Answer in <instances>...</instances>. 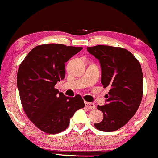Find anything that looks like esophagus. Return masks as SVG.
I'll list each match as a JSON object with an SVG mask.
<instances>
[{
  "mask_svg": "<svg viewBox=\"0 0 158 158\" xmlns=\"http://www.w3.org/2000/svg\"><path fill=\"white\" fill-rule=\"evenodd\" d=\"M85 106L86 108H88V109H96V106H95L94 103H89V102H85Z\"/></svg>",
  "mask_w": 158,
  "mask_h": 158,
  "instance_id": "esophagus-1",
  "label": "esophagus"
}]
</instances>
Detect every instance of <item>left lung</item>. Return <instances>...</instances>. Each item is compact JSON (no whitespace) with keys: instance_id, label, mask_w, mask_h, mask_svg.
Segmentation results:
<instances>
[{"instance_id":"8db88e82","label":"left lung","mask_w":158,"mask_h":158,"mask_svg":"<svg viewBox=\"0 0 158 158\" xmlns=\"http://www.w3.org/2000/svg\"><path fill=\"white\" fill-rule=\"evenodd\" d=\"M99 60L101 83L109 87L106 104L98 105L103 112L102 122L95 124L97 129L114 131L124 127L137 112L143 94V74L138 60L126 49L108 45L87 47Z\"/></svg>"}]
</instances>
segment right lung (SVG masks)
<instances>
[{"instance_id": "add662e5", "label": "right lung", "mask_w": 158, "mask_h": 158, "mask_svg": "<svg viewBox=\"0 0 158 158\" xmlns=\"http://www.w3.org/2000/svg\"><path fill=\"white\" fill-rule=\"evenodd\" d=\"M83 47L38 45L19 65L17 86L23 111L41 131L57 134L68 128L75 111L85 106L80 95L68 97L55 88L64 78V63Z\"/></svg>"}]
</instances>
